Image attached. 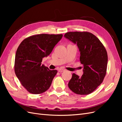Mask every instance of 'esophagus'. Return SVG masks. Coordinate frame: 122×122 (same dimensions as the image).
Segmentation results:
<instances>
[{
    "label": "esophagus",
    "instance_id": "obj_1",
    "mask_svg": "<svg viewBox=\"0 0 122 122\" xmlns=\"http://www.w3.org/2000/svg\"><path fill=\"white\" fill-rule=\"evenodd\" d=\"M65 71V70L64 69H62V68H60L58 69V72H62Z\"/></svg>",
    "mask_w": 122,
    "mask_h": 122
}]
</instances>
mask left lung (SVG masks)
<instances>
[{"label": "left lung", "instance_id": "8db88e82", "mask_svg": "<svg viewBox=\"0 0 122 122\" xmlns=\"http://www.w3.org/2000/svg\"><path fill=\"white\" fill-rule=\"evenodd\" d=\"M64 36L77 44L80 52V61L83 65V75L79 77L73 73L68 86L78 95L90 94L102 83L106 75L108 56L105 48L89 32L71 31Z\"/></svg>", "mask_w": 122, "mask_h": 122}]
</instances>
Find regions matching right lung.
Returning a JSON list of instances; mask_svg holds the SVG:
<instances>
[{
  "label": "right lung",
  "mask_w": 122,
  "mask_h": 122,
  "mask_svg": "<svg viewBox=\"0 0 122 122\" xmlns=\"http://www.w3.org/2000/svg\"><path fill=\"white\" fill-rule=\"evenodd\" d=\"M62 37V34H40L25 39L18 47L14 70L21 84L29 93L40 94L50 87L56 70L42 65L43 58L49 55Z\"/></svg>",
  "instance_id": "1"
}]
</instances>
